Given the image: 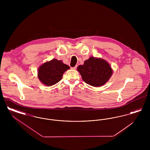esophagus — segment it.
<instances>
[{
	"mask_svg": "<svg viewBox=\"0 0 150 150\" xmlns=\"http://www.w3.org/2000/svg\"><path fill=\"white\" fill-rule=\"evenodd\" d=\"M76 68H77V66H75L74 67H71V69H72V70H76Z\"/></svg>",
	"mask_w": 150,
	"mask_h": 150,
	"instance_id": "34e87169",
	"label": "esophagus"
}]
</instances>
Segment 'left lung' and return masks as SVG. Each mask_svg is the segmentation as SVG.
I'll use <instances>...</instances> for the list:
<instances>
[{"label":"left lung","mask_w":150,"mask_h":150,"mask_svg":"<svg viewBox=\"0 0 150 150\" xmlns=\"http://www.w3.org/2000/svg\"><path fill=\"white\" fill-rule=\"evenodd\" d=\"M81 78L90 86L100 87L105 85L111 77L113 70L109 63L101 58L93 56L77 68Z\"/></svg>","instance_id":"obj_1"}]
</instances>
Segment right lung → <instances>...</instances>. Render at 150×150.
Returning <instances> with one entry per match:
<instances>
[{"instance_id": "obj_1", "label": "right lung", "mask_w": 150, "mask_h": 150, "mask_svg": "<svg viewBox=\"0 0 150 150\" xmlns=\"http://www.w3.org/2000/svg\"><path fill=\"white\" fill-rule=\"evenodd\" d=\"M70 67L61 60L52 59L40 65L38 69V77L45 86H50L59 82Z\"/></svg>"}]
</instances>
